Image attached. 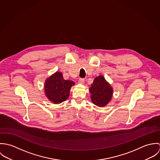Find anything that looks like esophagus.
I'll use <instances>...</instances> for the list:
<instances>
[{
	"instance_id": "34e87169",
	"label": "esophagus",
	"mask_w": 160,
	"mask_h": 160,
	"mask_svg": "<svg viewBox=\"0 0 160 160\" xmlns=\"http://www.w3.org/2000/svg\"><path fill=\"white\" fill-rule=\"evenodd\" d=\"M78 82H79V84H84V79H83V78H80V79H79V81H78Z\"/></svg>"
}]
</instances>
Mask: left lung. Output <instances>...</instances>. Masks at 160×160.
Here are the masks:
<instances>
[{"label": "left lung", "mask_w": 160, "mask_h": 160, "mask_svg": "<svg viewBox=\"0 0 160 160\" xmlns=\"http://www.w3.org/2000/svg\"><path fill=\"white\" fill-rule=\"evenodd\" d=\"M89 90L92 102L97 107H104L112 100L113 89L102 75L94 79Z\"/></svg>", "instance_id": "obj_1"}]
</instances>
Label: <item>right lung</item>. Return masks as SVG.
I'll list each match as a JSON object with an SVG mask.
<instances>
[{"label":"right lung","instance_id":"right-lung-1","mask_svg":"<svg viewBox=\"0 0 160 160\" xmlns=\"http://www.w3.org/2000/svg\"><path fill=\"white\" fill-rule=\"evenodd\" d=\"M74 82L65 80L61 72L57 71L47 78L44 83L45 95L55 104H59L68 98L69 92Z\"/></svg>","mask_w":160,"mask_h":160}]
</instances>
